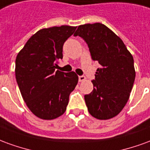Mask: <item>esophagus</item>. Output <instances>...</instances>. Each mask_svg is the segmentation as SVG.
Here are the masks:
<instances>
[{
  "label": "esophagus",
  "instance_id": "1",
  "mask_svg": "<svg viewBox=\"0 0 150 150\" xmlns=\"http://www.w3.org/2000/svg\"><path fill=\"white\" fill-rule=\"evenodd\" d=\"M85 79H86V77H85L84 75H80V76H79V82L84 81Z\"/></svg>",
  "mask_w": 150,
  "mask_h": 150
}]
</instances>
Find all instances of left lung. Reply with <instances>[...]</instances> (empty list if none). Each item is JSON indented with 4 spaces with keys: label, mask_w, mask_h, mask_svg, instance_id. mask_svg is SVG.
<instances>
[{
    "label": "left lung",
    "mask_w": 150,
    "mask_h": 150,
    "mask_svg": "<svg viewBox=\"0 0 150 150\" xmlns=\"http://www.w3.org/2000/svg\"><path fill=\"white\" fill-rule=\"evenodd\" d=\"M74 36L87 42L98 68L92 80L93 91L85 95L88 110L99 120L117 116L129 100L135 80L134 62L123 41L101 23L79 25Z\"/></svg>",
    "instance_id": "left-lung-1"
}]
</instances>
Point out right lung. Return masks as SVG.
<instances>
[{"instance_id": "obj_1", "label": "right lung", "mask_w": 150, "mask_h": 150, "mask_svg": "<svg viewBox=\"0 0 150 150\" xmlns=\"http://www.w3.org/2000/svg\"><path fill=\"white\" fill-rule=\"evenodd\" d=\"M76 30L61 25L42 29L28 40L16 58L15 75L23 100L38 118L53 120L65 112L78 83L74 71H56L62 46Z\"/></svg>"}]
</instances>
